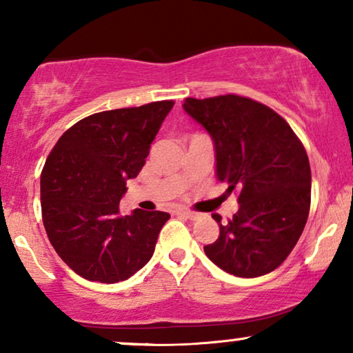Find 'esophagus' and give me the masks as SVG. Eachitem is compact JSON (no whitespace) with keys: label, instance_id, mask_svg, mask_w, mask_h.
Listing matches in <instances>:
<instances>
[{"label":"esophagus","instance_id":"1","mask_svg":"<svg viewBox=\"0 0 353 353\" xmlns=\"http://www.w3.org/2000/svg\"><path fill=\"white\" fill-rule=\"evenodd\" d=\"M176 214H177V216L187 217V219H195V217L198 216L196 212H192V211H187V210H177Z\"/></svg>","mask_w":353,"mask_h":353}]
</instances>
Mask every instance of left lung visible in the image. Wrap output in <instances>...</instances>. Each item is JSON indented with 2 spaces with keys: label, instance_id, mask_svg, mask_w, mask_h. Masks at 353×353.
Here are the masks:
<instances>
[{
  "label": "left lung",
  "instance_id": "1",
  "mask_svg": "<svg viewBox=\"0 0 353 353\" xmlns=\"http://www.w3.org/2000/svg\"><path fill=\"white\" fill-rule=\"evenodd\" d=\"M183 110L214 143L216 176L238 190V211L219 224L205 252L227 274H270L290 256L310 210L312 174L304 145L283 118L264 103L227 94L187 97Z\"/></svg>",
  "mask_w": 353,
  "mask_h": 353
}]
</instances>
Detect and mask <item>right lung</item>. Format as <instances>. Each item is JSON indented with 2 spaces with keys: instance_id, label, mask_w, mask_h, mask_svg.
Wrapping results in <instances>:
<instances>
[{
  "instance_id": "add662e5",
  "label": "right lung",
  "mask_w": 353,
  "mask_h": 353,
  "mask_svg": "<svg viewBox=\"0 0 353 353\" xmlns=\"http://www.w3.org/2000/svg\"><path fill=\"white\" fill-rule=\"evenodd\" d=\"M174 102L94 113L67 129L41 172V212L61 259L89 281L118 283L150 261L170 214H120L134 179Z\"/></svg>"
}]
</instances>
